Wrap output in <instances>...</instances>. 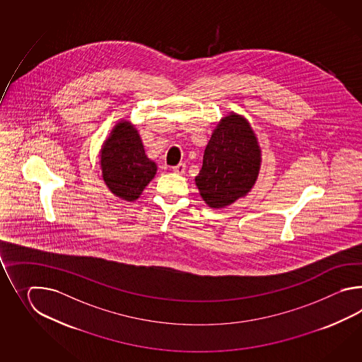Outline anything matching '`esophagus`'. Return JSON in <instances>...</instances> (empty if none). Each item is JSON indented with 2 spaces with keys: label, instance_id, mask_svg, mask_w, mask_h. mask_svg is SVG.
<instances>
[{
  "label": "esophagus",
  "instance_id": "obj_1",
  "mask_svg": "<svg viewBox=\"0 0 362 362\" xmlns=\"http://www.w3.org/2000/svg\"><path fill=\"white\" fill-rule=\"evenodd\" d=\"M185 170H186V165H185L184 163H180L177 165H175V167H172V170L173 172H176L178 175H182L184 173Z\"/></svg>",
  "mask_w": 362,
  "mask_h": 362
}]
</instances>
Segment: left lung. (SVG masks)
<instances>
[{
  "mask_svg": "<svg viewBox=\"0 0 362 362\" xmlns=\"http://www.w3.org/2000/svg\"><path fill=\"white\" fill-rule=\"evenodd\" d=\"M262 150L250 123L231 112L217 124L203 155L195 184L209 207L223 208L251 192L260 170Z\"/></svg>",
  "mask_w": 362,
  "mask_h": 362,
  "instance_id": "1",
  "label": "left lung"
}]
</instances>
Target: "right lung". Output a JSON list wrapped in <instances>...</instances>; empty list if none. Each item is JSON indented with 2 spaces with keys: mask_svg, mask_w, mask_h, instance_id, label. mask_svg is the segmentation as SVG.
Wrapping results in <instances>:
<instances>
[{
  "mask_svg": "<svg viewBox=\"0 0 362 362\" xmlns=\"http://www.w3.org/2000/svg\"><path fill=\"white\" fill-rule=\"evenodd\" d=\"M100 156L105 184L116 197L128 202L139 199L156 175V164L145 154L139 131L125 120L114 127Z\"/></svg>",
  "mask_w": 362,
  "mask_h": 362,
  "instance_id": "1",
  "label": "right lung"
}]
</instances>
